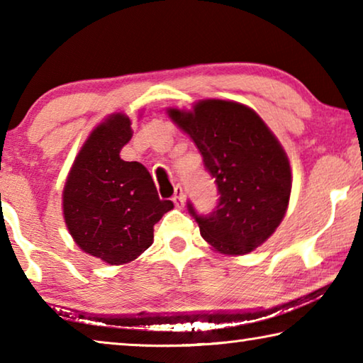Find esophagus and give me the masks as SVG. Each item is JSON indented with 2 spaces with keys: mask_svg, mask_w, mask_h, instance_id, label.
I'll list each match as a JSON object with an SVG mask.
<instances>
[{
  "mask_svg": "<svg viewBox=\"0 0 363 363\" xmlns=\"http://www.w3.org/2000/svg\"><path fill=\"white\" fill-rule=\"evenodd\" d=\"M173 201L177 208H182L184 206V192H182V187L181 186H176L174 187V196H173Z\"/></svg>",
  "mask_w": 363,
  "mask_h": 363,
  "instance_id": "obj_1",
  "label": "esophagus"
}]
</instances>
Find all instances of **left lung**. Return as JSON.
I'll list each match as a JSON object with an SVG mask.
<instances>
[{
  "label": "left lung",
  "instance_id": "1",
  "mask_svg": "<svg viewBox=\"0 0 363 363\" xmlns=\"http://www.w3.org/2000/svg\"><path fill=\"white\" fill-rule=\"evenodd\" d=\"M167 113L194 140L218 184L219 203L210 216H199L189 203L201 237L225 256L259 248L290 203L291 167L280 140L253 108L235 101L201 99Z\"/></svg>",
  "mask_w": 363,
  "mask_h": 363
}]
</instances>
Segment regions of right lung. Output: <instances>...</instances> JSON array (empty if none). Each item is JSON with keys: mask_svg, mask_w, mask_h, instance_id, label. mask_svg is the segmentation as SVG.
Segmentation results:
<instances>
[{"mask_svg": "<svg viewBox=\"0 0 363 363\" xmlns=\"http://www.w3.org/2000/svg\"><path fill=\"white\" fill-rule=\"evenodd\" d=\"M131 138L130 116H106L73 160L62 192L73 242L110 266L138 259L153 243V225L174 208L173 201L160 200L145 167L121 160Z\"/></svg>", "mask_w": 363, "mask_h": 363, "instance_id": "right-lung-1", "label": "right lung"}]
</instances>
